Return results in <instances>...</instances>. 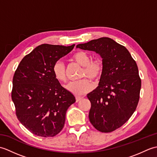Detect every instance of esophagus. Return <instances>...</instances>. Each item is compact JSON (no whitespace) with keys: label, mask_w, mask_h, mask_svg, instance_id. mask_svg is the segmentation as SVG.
I'll use <instances>...</instances> for the list:
<instances>
[{"label":"esophagus","mask_w":157,"mask_h":157,"mask_svg":"<svg viewBox=\"0 0 157 157\" xmlns=\"http://www.w3.org/2000/svg\"><path fill=\"white\" fill-rule=\"evenodd\" d=\"M82 98H83V97H81V96H76V97H75L76 102H79V101H80Z\"/></svg>","instance_id":"esophagus-1"}]
</instances>
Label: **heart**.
I'll list each match as a JSON object with an SVG mask.
<instances>
[{
  "mask_svg": "<svg viewBox=\"0 0 157 157\" xmlns=\"http://www.w3.org/2000/svg\"><path fill=\"white\" fill-rule=\"evenodd\" d=\"M74 61L84 67L81 78L88 77L91 79H97L101 77L103 70V63L101 59H96L92 60L91 56L88 52L79 51L73 55ZM52 73L55 79L60 82L67 81V73L65 66L61 61H57L52 67ZM67 89L75 95H83L90 91L92 84L87 79L69 83L67 86Z\"/></svg>",
  "mask_w": 157,
  "mask_h": 157,
  "instance_id": "obj_1",
  "label": "heart"
}]
</instances>
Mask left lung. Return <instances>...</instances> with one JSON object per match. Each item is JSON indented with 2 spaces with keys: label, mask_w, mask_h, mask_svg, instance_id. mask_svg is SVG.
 Returning a JSON list of instances; mask_svg holds the SVG:
<instances>
[{
  "label": "left lung",
  "mask_w": 157,
  "mask_h": 157,
  "mask_svg": "<svg viewBox=\"0 0 157 157\" xmlns=\"http://www.w3.org/2000/svg\"><path fill=\"white\" fill-rule=\"evenodd\" d=\"M94 51L102 58L103 70L98 87L88 93L89 119L101 132L122 126L137 107L141 88L137 64L125 46L102 37L76 46Z\"/></svg>",
  "instance_id": "1"
}]
</instances>
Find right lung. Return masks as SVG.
<instances>
[{
	"label": "right lung",
	"mask_w": 157,
	"mask_h": 157,
	"mask_svg": "<svg viewBox=\"0 0 157 157\" xmlns=\"http://www.w3.org/2000/svg\"><path fill=\"white\" fill-rule=\"evenodd\" d=\"M74 46L40 45L23 57L15 72L11 97L17 117L36 136L58 134L64 127L67 111L75 102L52 73L55 63Z\"/></svg>",
	"instance_id": "right-lung-1"
}]
</instances>
